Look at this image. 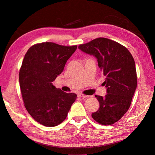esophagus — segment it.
I'll return each mask as SVG.
<instances>
[{"instance_id":"obj_1","label":"esophagus","mask_w":155,"mask_h":155,"mask_svg":"<svg viewBox=\"0 0 155 155\" xmlns=\"http://www.w3.org/2000/svg\"><path fill=\"white\" fill-rule=\"evenodd\" d=\"M77 95H78V97H81V98H86V97H89L88 95H83V94H78Z\"/></svg>"}]
</instances>
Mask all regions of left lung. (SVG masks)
<instances>
[{
    "label": "left lung",
    "mask_w": 155,
    "mask_h": 155,
    "mask_svg": "<svg viewBox=\"0 0 155 155\" xmlns=\"http://www.w3.org/2000/svg\"><path fill=\"white\" fill-rule=\"evenodd\" d=\"M78 49L97 59L98 66L106 77L104 83L107 94L104 97L95 95L100 108L92 113V118L101 125L114 124L128 110L136 89L134 58L126 47L106 38L80 45Z\"/></svg>",
    "instance_id": "1"
}]
</instances>
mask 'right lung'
Returning a JSON list of instances; mask_svg holds the SVG:
<instances>
[{
    "label": "right lung",
    "mask_w": 155,
    "mask_h": 155,
    "mask_svg": "<svg viewBox=\"0 0 155 155\" xmlns=\"http://www.w3.org/2000/svg\"><path fill=\"white\" fill-rule=\"evenodd\" d=\"M77 48L47 42L32 46L24 56L19 74L24 106L33 119L44 126L62 123L77 99V94L64 92L52 83Z\"/></svg>",
    "instance_id": "add662e5"
}]
</instances>
